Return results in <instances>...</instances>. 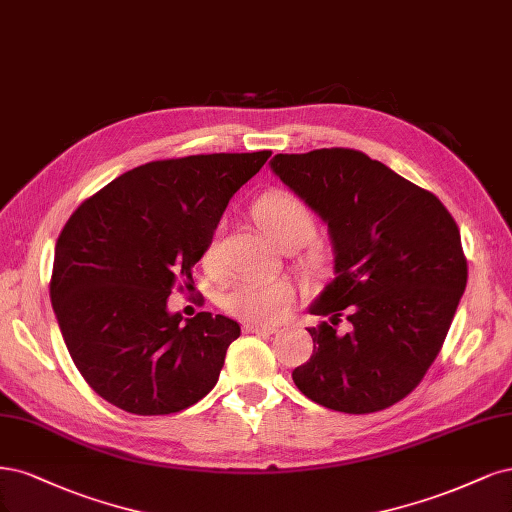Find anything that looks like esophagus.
Instances as JSON below:
<instances>
[{"label": "esophagus", "instance_id": "34e87169", "mask_svg": "<svg viewBox=\"0 0 512 512\" xmlns=\"http://www.w3.org/2000/svg\"><path fill=\"white\" fill-rule=\"evenodd\" d=\"M246 334H276L278 327L274 325H244Z\"/></svg>", "mask_w": 512, "mask_h": 512}]
</instances>
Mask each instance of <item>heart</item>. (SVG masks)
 <instances>
[{"mask_svg": "<svg viewBox=\"0 0 512 512\" xmlns=\"http://www.w3.org/2000/svg\"><path fill=\"white\" fill-rule=\"evenodd\" d=\"M253 217L263 232L285 249H295L317 232L315 212L298 195L283 189L261 195L253 206ZM323 261L325 251L319 244H310L302 255V263L308 270H319ZM204 263L210 270L219 266V232L206 244ZM293 298L295 289L287 280L238 276L223 291L221 304L229 315L246 323H272L285 315Z\"/></svg>", "mask_w": 512, "mask_h": 512, "instance_id": "1", "label": "heart"}]
</instances>
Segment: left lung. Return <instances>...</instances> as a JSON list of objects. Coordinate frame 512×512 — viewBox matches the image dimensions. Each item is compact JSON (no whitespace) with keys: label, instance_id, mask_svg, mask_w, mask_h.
Masks as SVG:
<instances>
[{"label":"left lung","instance_id":"obj_1","mask_svg":"<svg viewBox=\"0 0 512 512\" xmlns=\"http://www.w3.org/2000/svg\"><path fill=\"white\" fill-rule=\"evenodd\" d=\"M272 170L332 232L336 278L310 306L315 349L293 383L329 410L404 400L438 357L468 283L455 219L438 197L355 148L276 155ZM344 314L354 327L336 335Z\"/></svg>","mask_w":512,"mask_h":512}]
</instances>
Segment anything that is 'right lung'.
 <instances>
[{
  "label": "right lung",
  "mask_w": 512,
  "mask_h": 512,
  "mask_svg": "<svg viewBox=\"0 0 512 512\" xmlns=\"http://www.w3.org/2000/svg\"><path fill=\"white\" fill-rule=\"evenodd\" d=\"M272 151L151 161L87 197L55 246L51 302L89 387L131 415L180 412L217 385L240 325L170 315L172 289H193L221 214Z\"/></svg>",
  "instance_id": "add662e5"
}]
</instances>
